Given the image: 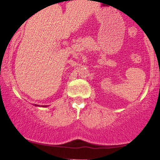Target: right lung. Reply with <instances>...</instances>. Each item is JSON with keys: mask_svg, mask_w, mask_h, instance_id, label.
I'll list each match as a JSON object with an SVG mask.
<instances>
[{"mask_svg": "<svg viewBox=\"0 0 160 160\" xmlns=\"http://www.w3.org/2000/svg\"><path fill=\"white\" fill-rule=\"evenodd\" d=\"M35 105H36V104H35ZM41 107H47V105H46V106H45V105H43V106H41Z\"/></svg>", "mask_w": 160, "mask_h": 160, "instance_id": "add662e5", "label": "right lung"}]
</instances>
